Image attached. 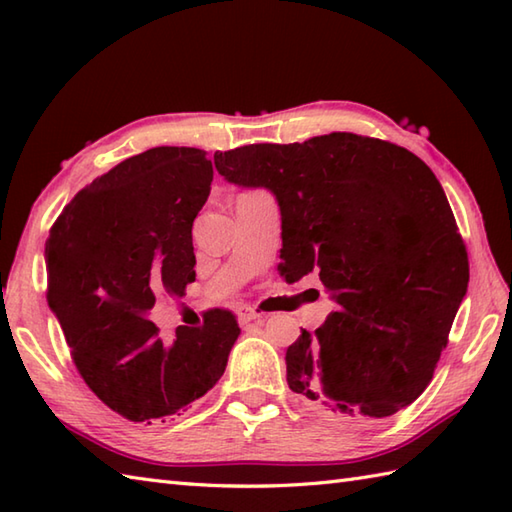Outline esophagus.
I'll return each instance as SVG.
<instances>
[{
    "mask_svg": "<svg viewBox=\"0 0 512 512\" xmlns=\"http://www.w3.org/2000/svg\"><path fill=\"white\" fill-rule=\"evenodd\" d=\"M262 317H264L262 312H257L255 308H250V306H244V308H242V312H239V321H242V323L257 321V319H262Z\"/></svg>",
    "mask_w": 512,
    "mask_h": 512,
    "instance_id": "esophagus-1",
    "label": "esophagus"
}]
</instances>
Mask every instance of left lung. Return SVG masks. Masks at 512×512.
I'll return each instance as SVG.
<instances>
[{"label": "left lung", "mask_w": 512, "mask_h": 512, "mask_svg": "<svg viewBox=\"0 0 512 512\" xmlns=\"http://www.w3.org/2000/svg\"><path fill=\"white\" fill-rule=\"evenodd\" d=\"M239 187L275 193L281 275L319 273L336 310L286 350L288 387L323 416L387 418L431 383L469 286V255L438 178L387 140L332 132L215 151Z\"/></svg>", "instance_id": "8db88e82"}]
</instances>
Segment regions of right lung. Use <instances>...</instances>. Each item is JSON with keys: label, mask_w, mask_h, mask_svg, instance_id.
<instances>
[{"label": "right lung", "mask_w": 512, "mask_h": 512, "mask_svg": "<svg viewBox=\"0 0 512 512\" xmlns=\"http://www.w3.org/2000/svg\"><path fill=\"white\" fill-rule=\"evenodd\" d=\"M213 165L195 147H154L123 160L65 206L46 242L48 306L96 396L132 422H165L222 378L239 336L231 310L180 325L171 345L147 319L160 295L195 281L191 226Z\"/></svg>", "instance_id": "1"}]
</instances>
